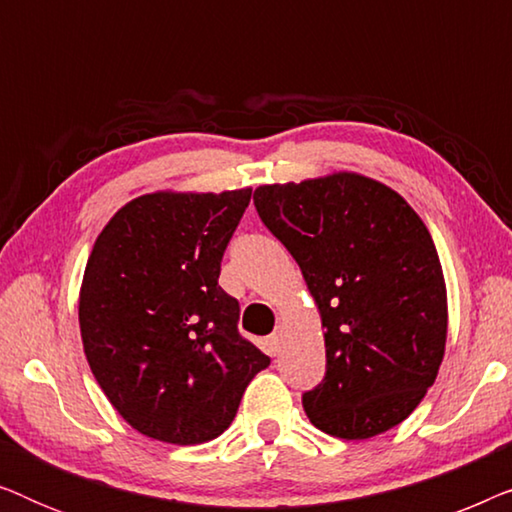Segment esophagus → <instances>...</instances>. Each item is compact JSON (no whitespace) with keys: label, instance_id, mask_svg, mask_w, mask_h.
Returning <instances> with one entry per match:
<instances>
[{"label":"esophagus","instance_id":"esophagus-1","mask_svg":"<svg viewBox=\"0 0 512 512\" xmlns=\"http://www.w3.org/2000/svg\"><path fill=\"white\" fill-rule=\"evenodd\" d=\"M265 345H268V352L275 356L279 352V347H282V335H279V331H275L270 335L268 340H265Z\"/></svg>","mask_w":512,"mask_h":512}]
</instances>
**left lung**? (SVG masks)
<instances>
[{"label":"left lung","instance_id":"left-lung-1","mask_svg":"<svg viewBox=\"0 0 512 512\" xmlns=\"http://www.w3.org/2000/svg\"><path fill=\"white\" fill-rule=\"evenodd\" d=\"M265 228L303 270L326 328V373L303 394L328 436L401 424L436 382L447 338L440 258L424 221L389 186L333 174L254 193Z\"/></svg>","mask_w":512,"mask_h":512}]
</instances>
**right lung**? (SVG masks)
<instances>
[{
  "label": "right lung",
  "mask_w": 512,
  "mask_h": 512,
  "mask_svg": "<svg viewBox=\"0 0 512 512\" xmlns=\"http://www.w3.org/2000/svg\"><path fill=\"white\" fill-rule=\"evenodd\" d=\"M251 191L149 193L118 209L83 272L79 324L97 384L125 422L172 445L228 429L270 366L219 286Z\"/></svg>",
  "instance_id": "add662e5"
}]
</instances>
